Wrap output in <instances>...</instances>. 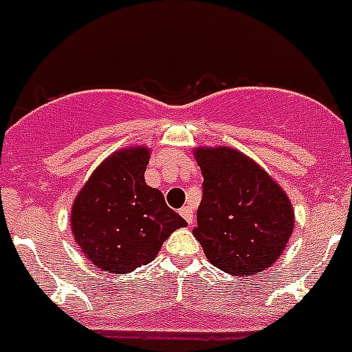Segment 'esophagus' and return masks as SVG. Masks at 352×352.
Here are the masks:
<instances>
[{"label": "esophagus", "mask_w": 352, "mask_h": 352, "mask_svg": "<svg viewBox=\"0 0 352 352\" xmlns=\"http://www.w3.org/2000/svg\"><path fill=\"white\" fill-rule=\"evenodd\" d=\"M179 214H182L183 218H185L186 223H188V225L193 223V209L190 208V206H185V208L179 209Z\"/></svg>", "instance_id": "34e87169"}]
</instances>
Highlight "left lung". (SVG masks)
I'll return each mask as SVG.
<instances>
[{
  "label": "left lung",
  "mask_w": 352,
  "mask_h": 352,
  "mask_svg": "<svg viewBox=\"0 0 352 352\" xmlns=\"http://www.w3.org/2000/svg\"><path fill=\"white\" fill-rule=\"evenodd\" d=\"M202 201L195 239L214 267L253 276L272 265L288 244L293 209L269 174L232 148H199Z\"/></svg>",
  "instance_id": "obj_1"
}]
</instances>
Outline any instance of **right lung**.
I'll use <instances>...</instances> for the list:
<instances>
[{
	"mask_svg": "<svg viewBox=\"0 0 352 352\" xmlns=\"http://www.w3.org/2000/svg\"><path fill=\"white\" fill-rule=\"evenodd\" d=\"M146 148H127L106 159L78 193L71 227L83 253L104 272L146 265L164 241L186 221L157 188L144 183Z\"/></svg>",
	"mask_w": 352,
	"mask_h": 352,
	"instance_id": "add662e5",
	"label": "right lung"
}]
</instances>
